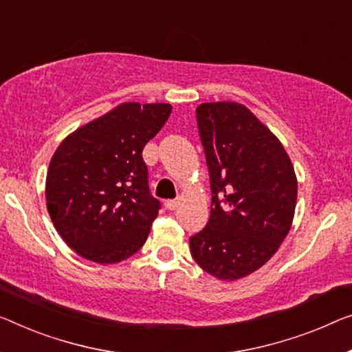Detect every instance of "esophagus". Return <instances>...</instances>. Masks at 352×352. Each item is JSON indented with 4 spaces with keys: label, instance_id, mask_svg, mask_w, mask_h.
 Here are the masks:
<instances>
[{
    "label": "esophagus",
    "instance_id": "esophagus-1",
    "mask_svg": "<svg viewBox=\"0 0 352 352\" xmlns=\"http://www.w3.org/2000/svg\"><path fill=\"white\" fill-rule=\"evenodd\" d=\"M178 204H180V202H178L177 199H169V201L164 202V206H166L167 210H175L178 207Z\"/></svg>",
    "mask_w": 352,
    "mask_h": 352
}]
</instances>
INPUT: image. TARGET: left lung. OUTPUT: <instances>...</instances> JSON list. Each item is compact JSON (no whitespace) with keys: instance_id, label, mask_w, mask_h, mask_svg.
Segmentation results:
<instances>
[{"instance_id":"left-lung-1","label":"left lung","mask_w":352,"mask_h":352,"mask_svg":"<svg viewBox=\"0 0 352 352\" xmlns=\"http://www.w3.org/2000/svg\"><path fill=\"white\" fill-rule=\"evenodd\" d=\"M212 190L207 226L190 237L192 259L218 280L253 274L280 248L297 202L285 146L237 102L196 109Z\"/></svg>"}]
</instances>
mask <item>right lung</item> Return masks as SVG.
I'll use <instances>...</instances> for the list:
<instances>
[{
    "mask_svg": "<svg viewBox=\"0 0 352 352\" xmlns=\"http://www.w3.org/2000/svg\"><path fill=\"white\" fill-rule=\"evenodd\" d=\"M170 112L169 104H120L56 148L47 172V210L82 258L115 264L144 246L161 202L150 192L142 150Z\"/></svg>",
    "mask_w": 352,
    "mask_h": 352,
    "instance_id": "1",
    "label": "right lung"
}]
</instances>
